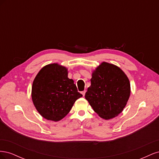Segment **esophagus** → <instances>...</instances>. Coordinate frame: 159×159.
<instances>
[{"mask_svg": "<svg viewBox=\"0 0 159 159\" xmlns=\"http://www.w3.org/2000/svg\"><path fill=\"white\" fill-rule=\"evenodd\" d=\"M85 92H86L85 91H81V94L83 95V96H84V95H85Z\"/></svg>", "mask_w": 159, "mask_h": 159, "instance_id": "esophagus-1", "label": "esophagus"}]
</instances>
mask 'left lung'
Wrapping results in <instances>:
<instances>
[{"mask_svg":"<svg viewBox=\"0 0 159 159\" xmlns=\"http://www.w3.org/2000/svg\"><path fill=\"white\" fill-rule=\"evenodd\" d=\"M130 93L129 80L123 71L103 61L93 71L85 98L100 117L107 120L123 111Z\"/></svg>","mask_w":159,"mask_h":159,"instance_id":"1","label":"left lung"}]
</instances>
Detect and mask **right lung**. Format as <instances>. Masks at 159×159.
Instances as JSON below:
<instances>
[{
	"instance_id": "add662e5",
	"label": "right lung",
	"mask_w": 159,
	"mask_h": 159,
	"mask_svg": "<svg viewBox=\"0 0 159 159\" xmlns=\"http://www.w3.org/2000/svg\"><path fill=\"white\" fill-rule=\"evenodd\" d=\"M68 69L58 64L46 65L34 80L32 99L42 116L58 121L70 111L75 101L82 95L73 80L68 78Z\"/></svg>"
}]
</instances>
